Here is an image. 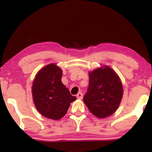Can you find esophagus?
<instances>
[{
  "mask_svg": "<svg viewBox=\"0 0 152 152\" xmlns=\"http://www.w3.org/2000/svg\"><path fill=\"white\" fill-rule=\"evenodd\" d=\"M82 96H83V94H82V92H79V93L76 94V97L78 98V99H82Z\"/></svg>",
  "mask_w": 152,
  "mask_h": 152,
  "instance_id": "esophagus-1",
  "label": "esophagus"
}]
</instances>
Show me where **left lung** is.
I'll return each mask as SVG.
<instances>
[{
    "label": "left lung",
    "mask_w": 152,
    "mask_h": 152,
    "mask_svg": "<svg viewBox=\"0 0 152 152\" xmlns=\"http://www.w3.org/2000/svg\"><path fill=\"white\" fill-rule=\"evenodd\" d=\"M122 97V83L112 68L105 66L89 72V86L83 101L94 116L101 119L113 115Z\"/></svg>",
    "instance_id": "obj_1"
}]
</instances>
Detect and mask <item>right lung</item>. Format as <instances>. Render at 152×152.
<instances>
[{
  "label": "right lung",
  "mask_w": 152,
  "mask_h": 152,
  "mask_svg": "<svg viewBox=\"0 0 152 152\" xmlns=\"http://www.w3.org/2000/svg\"><path fill=\"white\" fill-rule=\"evenodd\" d=\"M62 70L55 64L43 67L36 74L32 86L33 100L43 116L58 120L66 114L76 97L61 82Z\"/></svg>",
  "instance_id": "right-lung-1"
}]
</instances>
